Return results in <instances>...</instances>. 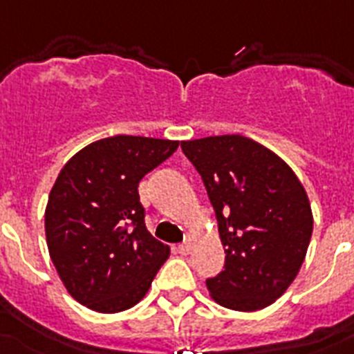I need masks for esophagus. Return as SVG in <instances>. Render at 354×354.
<instances>
[{"label":"esophagus","instance_id":"1","mask_svg":"<svg viewBox=\"0 0 354 354\" xmlns=\"http://www.w3.org/2000/svg\"><path fill=\"white\" fill-rule=\"evenodd\" d=\"M189 251H192V242L186 241V242H183V244H179L180 255H189Z\"/></svg>","mask_w":354,"mask_h":354}]
</instances>
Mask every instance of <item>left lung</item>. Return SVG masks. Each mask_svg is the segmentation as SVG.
Listing matches in <instances>:
<instances>
[{"label":"left lung","mask_w":354,"mask_h":354,"mask_svg":"<svg viewBox=\"0 0 354 354\" xmlns=\"http://www.w3.org/2000/svg\"><path fill=\"white\" fill-rule=\"evenodd\" d=\"M203 177L226 246L224 270L206 280L227 309L268 308L291 286L306 259L313 213L295 171L244 136L180 142Z\"/></svg>","instance_id":"8db88e82"}]
</instances>
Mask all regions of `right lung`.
Masks as SVG:
<instances>
[{
  "instance_id": "1",
  "label": "right lung",
  "mask_w": 354,
  "mask_h": 354,
  "mask_svg": "<svg viewBox=\"0 0 354 354\" xmlns=\"http://www.w3.org/2000/svg\"><path fill=\"white\" fill-rule=\"evenodd\" d=\"M177 146L153 137H106L59 171L45 209L46 246L79 304L119 313L148 293L170 248L146 230L137 188Z\"/></svg>"
}]
</instances>
